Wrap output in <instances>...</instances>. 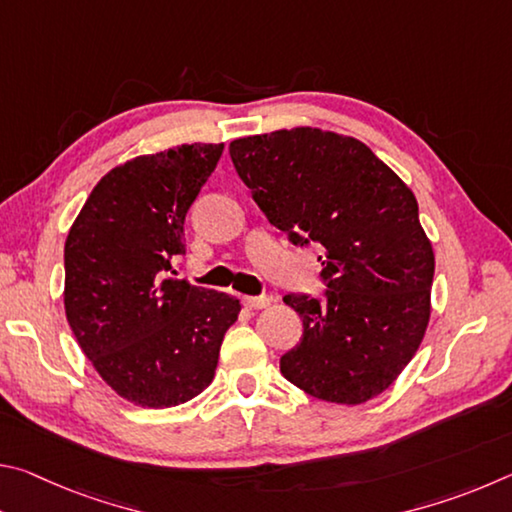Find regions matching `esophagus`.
Returning a JSON list of instances; mask_svg holds the SVG:
<instances>
[{
    "instance_id": "1",
    "label": "esophagus",
    "mask_w": 512,
    "mask_h": 512,
    "mask_svg": "<svg viewBox=\"0 0 512 512\" xmlns=\"http://www.w3.org/2000/svg\"><path fill=\"white\" fill-rule=\"evenodd\" d=\"M268 300L266 296H244V305L248 307V309H264V307H268Z\"/></svg>"
}]
</instances>
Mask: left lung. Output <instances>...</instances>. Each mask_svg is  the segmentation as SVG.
Instances as JSON below:
<instances>
[{"instance_id": "8db88e82", "label": "left lung", "mask_w": 512, "mask_h": 512, "mask_svg": "<svg viewBox=\"0 0 512 512\" xmlns=\"http://www.w3.org/2000/svg\"><path fill=\"white\" fill-rule=\"evenodd\" d=\"M230 158L266 219L323 253L325 300L284 296L302 339L282 354V375L334 404L384 393L431 314L436 262L413 192L366 144L320 128L239 137Z\"/></svg>"}]
</instances>
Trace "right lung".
Returning a JSON list of instances; mask_svg holds the SVG:
<instances>
[{
	"mask_svg": "<svg viewBox=\"0 0 512 512\" xmlns=\"http://www.w3.org/2000/svg\"><path fill=\"white\" fill-rule=\"evenodd\" d=\"M223 144L140 155L103 176L65 241V314L85 357L124 400L169 409L212 384L241 305L171 277L185 216Z\"/></svg>",
	"mask_w": 512,
	"mask_h": 512,
	"instance_id": "right-lung-1",
	"label": "right lung"
}]
</instances>
